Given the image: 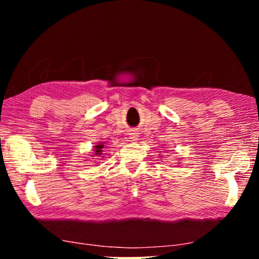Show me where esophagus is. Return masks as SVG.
I'll use <instances>...</instances> for the list:
<instances>
[{
	"instance_id": "34e87169",
	"label": "esophagus",
	"mask_w": 259,
	"mask_h": 259,
	"mask_svg": "<svg viewBox=\"0 0 259 259\" xmlns=\"http://www.w3.org/2000/svg\"><path fill=\"white\" fill-rule=\"evenodd\" d=\"M130 142H137L138 140V133H136V131L134 130L133 133H130Z\"/></svg>"
}]
</instances>
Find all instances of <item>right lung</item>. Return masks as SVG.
<instances>
[{"mask_svg": "<svg viewBox=\"0 0 259 259\" xmlns=\"http://www.w3.org/2000/svg\"><path fill=\"white\" fill-rule=\"evenodd\" d=\"M94 156H100L103 154L104 152V144L103 143H99L97 145L95 146V151H94Z\"/></svg>", "mask_w": 259, "mask_h": 259, "instance_id": "right-lung-1", "label": "right lung"}]
</instances>
